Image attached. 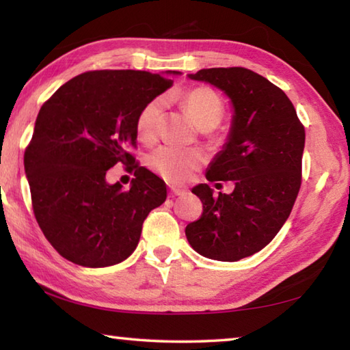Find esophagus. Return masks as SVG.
Segmentation results:
<instances>
[{
	"mask_svg": "<svg viewBox=\"0 0 350 350\" xmlns=\"http://www.w3.org/2000/svg\"><path fill=\"white\" fill-rule=\"evenodd\" d=\"M170 194H171V196H185L187 189L185 188H179V187H171Z\"/></svg>",
	"mask_w": 350,
	"mask_h": 350,
	"instance_id": "34e87169",
	"label": "esophagus"
}]
</instances>
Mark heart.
Returning <instances> with one entry per match:
<instances>
[{"mask_svg": "<svg viewBox=\"0 0 350 350\" xmlns=\"http://www.w3.org/2000/svg\"><path fill=\"white\" fill-rule=\"evenodd\" d=\"M180 102L188 111L194 123L202 129L215 128L221 122L224 106L221 98L206 88H196L182 94ZM163 98H151L140 109L135 120V131L144 142L156 139L163 116ZM204 162V154L198 150H185L163 145L154 150L148 157V165L152 171L170 182H182Z\"/></svg>", "mask_w": 350, "mask_h": 350, "instance_id": "heart-1", "label": "heart"}]
</instances>
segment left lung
I'll return each mask as SVG.
<instances>
[{"mask_svg": "<svg viewBox=\"0 0 350 350\" xmlns=\"http://www.w3.org/2000/svg\"><path fill=\"white\" fill-rule=\"evenodd\" d=\"M228 97L233 116L227 140L206 168V180H233L230 194L206 183L191 189L202 216L185 234L199 254L234 262L269 244L287 221L301 187L306 133L292 102L265 77L245 68L188 74Z\"/></svg>", "mask_w": 350, "mask_h": 350, "instance_id": "8db88e82", "label": "left lung"}]
</instances>
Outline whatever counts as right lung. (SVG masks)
Returning a JSON list of instances; mask_svg holds the SVG:
<instances>
[{"label": "right lung", "instance_id": "right-lung-1", "mask_svg": "<svg viewBox=\"0 0 350 350\" xmlns=\"http://www.w3.org/2000/svg\"><path fill=\"white\" fill-rule=\"evenodd\" d=\"M177 70H92L74 77L41 106L25 171L41 232L63 258L109 267L131 256L150 211L167 185L126 151L135 145L140 109L173 86ZM129 164L128 192L105 182L116 163Z\"/></svg>", "mask_w": 350, "mask_h": 350}]
</instances>
